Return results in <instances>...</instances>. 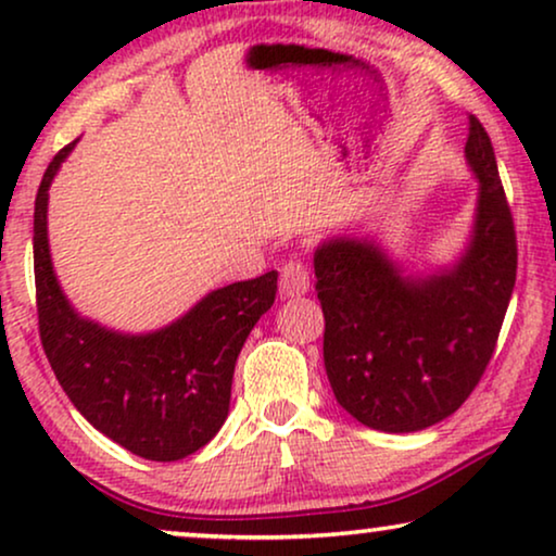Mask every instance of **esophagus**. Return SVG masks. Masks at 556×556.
Returning a JSON list of instances; mask_svg holds the SVG:
<instances>
[{
  "mask_svg": "<svg viewBox=\"0 0 556 556\" xmlns=\"http://www.w3.org/2000/svg\"><path fill=\"white\" fill-rule=\"evenodd\" d=\"M308 283H311V278H308L306 263L288 261L283 268H280L278 288H280V295H283V299H295V295H303L308 291Z\"/></svg>",
  "mask_w": 556,
  "mask_h": 556,
  "instance_id": "34e87169",
  "label": "esophagus"
}]
</instances>
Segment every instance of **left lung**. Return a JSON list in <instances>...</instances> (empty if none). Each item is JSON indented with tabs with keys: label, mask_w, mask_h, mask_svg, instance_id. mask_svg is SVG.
<instances>
[{
	"label": "left lung",
	"mask_w": 556,
	"mask_h": 556,
	"mask_svg": "<svg viewBox=\"0 0 556 556\" xmlns=\"http://www.w3.org/2000/svg\"><path fill=\"white\" fill-rule=\"evenodd\" d=\"M478 207L466 253L425 278L402 276L369 240L337 238L314 255L324 364L333 397L382 432L453 415L481 382L516 283V230L491 139L468 116Z\"/></svg>",
	"instance_id": "1"
}]
</instances>
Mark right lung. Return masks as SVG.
Returning <instances> with one entry per match:
<instances>
[{
  "label": "right lung",
  "instance_id": "right-lung-1",
  "mask_svg": "<svg viewBox=\"0 0 556 556\" xmlns=\"http://www.w3.org/2000/svg\"><path fill=\"white\" fill-rule=\"evenodd\" d=\"M67 143L35 200V295L42 349L60 387L105 438L147 460H179L210 443L230 409L235 362L278 291V273L217 288L154 333L128 337L75 314L52 270L48 189Z\"/></svg>",
  "mask_w": 556,
  "mask_h": 556
}]
</instances>
